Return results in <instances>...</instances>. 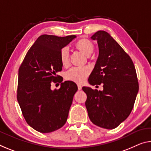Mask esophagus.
Returning <instances> with one entry per match:
<instances>
[{
	"instance_id": "34e87169",
	"label": "esophagus",
	"mask_w": 151,
	"mask_h": 151,
	"mask_svg": "<svg viewBox=\"0 0 151 151\" xmlns=\"http://www.w3.org/2000/svg\"><path fill=\"white\" fill-rule=\"evenodd\" d=\"M77 86H78V89L79 91L81 90V88H82V86H81L80 84H78Z\"/></svg>"
}]
</instances>
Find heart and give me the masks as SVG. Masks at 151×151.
<instances>
[{
	"mask_svg": "<svg viewBox=\"0 0 151 151\" xmlns=\"http://www.w3.org/2000/svg\"><path fill=\"white\" fill-rule=\"evenodd\" d=\"M76 46L83 53L87 56L93 53L94 50V45L89 40L87 39H81L76 43ZM70 58V50L68 47H64L60 52V58L63 65L66 66L69 63ZM89 73V70L85 67H73L69 69L65 73V78L68 81H73L75 83H82L84 81Z\"/></svg>",
	"mask_w": 151,
	"mask_h": 151,
	"instance_id": "heart-1",
	"label": "heart"
}]
</instances>
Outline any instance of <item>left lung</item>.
Wrapping results in <instances>:
<instances>
[{"label": "left lung", "mask_w": 151, "mask_h": 151, "mask_svg": "<svg viewBox=\"0 0 151 151\" xmlns=\"http://www.w3.org/2000/svg\"><path fill=\"white\" fill-rule=\"evenodd\" d=\"M97 40L99 56L88 78L90 85L103 84V91L83 87L85 106L91 121L97 126L114 129L128 118L138 92L134 65L118 42L105 31L91 36Z\"/></svg>", "instance_id": "8db88e82"}]
</instances>
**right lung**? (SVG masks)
Wrapping results in <instances>:
<instances>
[{
  "mask_svg": "<svg viewBox=\"0 0 151 151\" xmlns=\"http://www.w3.org/2000/svg\"><path fill=\"white\" fill-rule=\"evenodd\" d=\"M76 37L40 35L19 69L17 101L27 123L40 132L58 130L67 120L77 86L64 81L59 89L52 90L51 83L58 82L56 73L63 68L61 49Z\"/></svg>",
  "mask_w": 151,
  "mask_h": 151,
  "instance_id": "obj_1",
  "label": "right lung"
}]
</instances>
